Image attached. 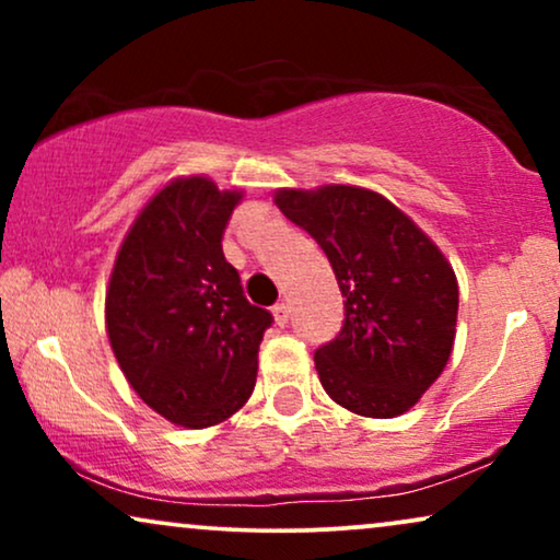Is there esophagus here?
Wrapping results in <instances>:
<instances>
[{
    "mask_svg": "<svg viewBox=\"0 0 560 560\" xmlns=\"http://www.w3.org/2000/svg\"><path fill=\"white\" fill-rule=\"evenodd\" d=\"M272 316H275V324H278V326H285L288 320H290V308H288V303H278V305H272Z\"/></svg>",
    "mask_w": 560,
    "mask_h": 560,
    "instance_id": "esophagus-1",
    "label": "esophagus"
}]
</instances>
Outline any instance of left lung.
<instances>
[{
	"instance_id": "1",
	"label": "left lung",
	"mask_w": 560,
	"mask_h": 560,
	"mask_svg": "<svg viewBox=\"0 0 560 560\" xmlns=\"http://www.w3.org/2000/svg\"><path fill=\"white\" fill-rule=\"evenodd\" d=\"M275 203L326 252L343 295L341 331L313 354L320 385L357 416H402L454 347L458 285L446 257L374 190H280Z\"/></svg>"
}]
</instances>
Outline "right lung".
Wrapping results in <instances>:
<instances>
[{
  "label": "right lung",
  "instance_id": "obj_1",
  "mask_svg": "<svg viewBox=\"0 0 560 560\" xmlns=\"http://www.w3.org/2000/svg\"><path fill=\"white\" fill-rule=\"evenodd\" d=\"M211 180H173L121 244L106 331L135 393L186 428H209L249 400L272 313L244 298L221 240L240 201Z\"/></svg>",
  "mask_w": 560,
  "mask_h": 560
}]
</instances>
